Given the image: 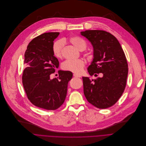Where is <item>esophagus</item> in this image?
Listing matches in <instances>:
<instances>
[{"label": "esophagus", "mask_w": 146, "mask_h": 146, "mask_svg": "<svg viewBox=\"0 0 146 146\" xmlns=\"http://www.w3.org/2000/svg\"><path fill=\"white\" fill-rule=\"evenodd\" d=\"M73 75L75 77H77V78H80V77H81V75H78V74H76V73L74 74Z\"/></svg>", "instance_id": "esophagus-1"}]
</instances>
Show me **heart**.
Here are the masks:
<instances>
[{"label":"heart","mask_w":146,"mask_h":146,"mask_svg":"<svg viewBox=\"0 0 146 146\" xmlns=\"http://www.w3.org/2000/svg\"><path fill=\"white\" fill-rule=\"evenodd\" d=\"M69 41L80 51L85 50L87 47L86 41L80 37H72L69 39ZM64 44V41L63 40H58L53 43L52 46V53L55 58L59 59L62 57ZM84 66L85 62L82 59L66 60L62 63V68L65 71L79 74L82 71Z\"/></svg>","instance_id":"heart-1"}]
</instances>
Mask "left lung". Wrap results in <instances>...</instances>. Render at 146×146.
I'll use <instances>...</instances> for the list:
<instances>
[{
  "label": "left lung",
  "instance_id": "left-lung-1",
  "mask_svg": "<svg viewBox=\"0 0 146 146\" xmlns=\"http://www.w3.org/2000/svg\"><path fill=\"white\" fill-rule=\"evenodd\" d=\"M81 34L93 47L94 58L88 68L89 74H103L96 80L82 77L84 94L95 107L108 108L119 99L125 88L128 72L125 55L118 40L107 31L86 30Z\"/></svg>",
  "mask_w": 146,
  "mask_h": 146
}]
</instances>
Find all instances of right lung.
<instances>
[{
  "label": "right lung",
  "instance_id": "add662e5",
  "mask_svg": "<svg viewBox=\"0 0 146 146\" xmlns=\"http://www.w3.org/2000/svg\"><path fill=\"white\" fill-rule=\"evenodd\" d=\"M59 34L46 33L36 37L24 54L26 68L22 80L27 98L34 106L46 110H56L64 103L68 82L72 77L70 71H59V77L50 79L59 64L52 53L53 41Z\"/></svg>",
  "mask_w": 146,
  "mask_h": 146
}]
</instances>
